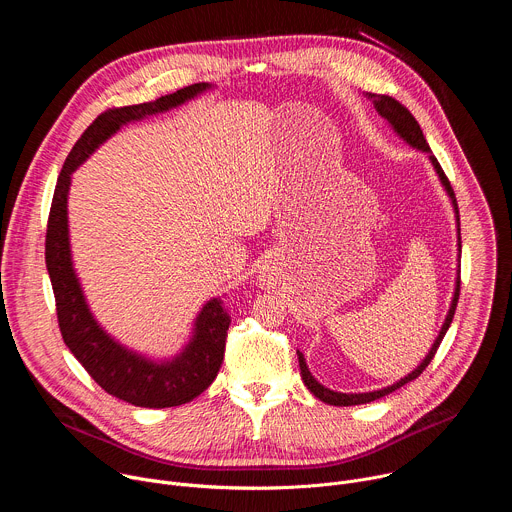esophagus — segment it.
Listing matches in <instances>:
<instances>
[{
  "label": "esophagus",
  "instance_id": "1",
  "mask_svg": "<svg viewBox=\"0 0 512 512\" xmlns=\"http://www.w3.org/2000/svg\"><path fill=\"white\" fill-rule=\"evenodd\" d=\"M279 279H281V277H279V269H277L275 265H265V267L259 271V275H257V283H259L261 287H265V289L275 287Z\"/></svg>",
  "mask_w": 512,
  "mask_h": 512
}]
</instances>
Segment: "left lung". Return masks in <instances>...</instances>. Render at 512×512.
<instances>
[{
    "label": "left lung",
    "mask_w": 512,
    "mask_h": 512,
    "mask_svg": "<svg viewBox=\"0 0 512 512\" xmlns=\"http://www.w3.org/2000/svg\"><path fill=\"white\" fill-rule=\"evenodd\" d=\"M371 97L375 99V107H377V111H379V113H381V115H383V117L393 125V129H395V131H397V133H399V135H401L409 145H413V148H417V150H421V152L429 154V160H431V164H433V168H435L437 176H440L442 184L446 186V190H448V194H450V198H452V202H454L456 216H458L456 221H460V214H458V202H456L454 188H452V184H450L448 176L444 174V170H442L440 162H437V158L431 154L429 145H427V141H425V137H423V131H421L419 123L415 121V117L411 115V111H409L405 105H401L397 99H393V97H387V95H381V97L371 95ZM458 233H460V225H458ZM458 247L462 249V241H460V237H458ZM458 298H460V273H458V281H456V291H454L452 308H450V312H448V316H446V322H444V326H442L440 334H437V338H435V342H433L431 350L427 352V356L423 358V362L419 364V367H417L413 373H409L405 379H401L399 383H395V385H391V387H387V389H381V391H373V393H350V395H346V393H336V391L326 389L324 385H320V383L312 377V373L308 371V364H306V360H304V354H302V352H298V358H300V369H302V379H304L306 387L314 393V397H318L320 401H324V403H328V405H336V407H348V405L371 403V401H377V399H381V397H385V395H389V393H393V391L401 389V387H403V385H407L409 381L417 379V377L427 369V364L433 360V356H435L437 348H440V344H442V340H444V336H446V332H448V328H450V324H452V320H454L456 306H458Z\"/></svg>",
    "instance_id": "left-lung-1"
}]
</instances>
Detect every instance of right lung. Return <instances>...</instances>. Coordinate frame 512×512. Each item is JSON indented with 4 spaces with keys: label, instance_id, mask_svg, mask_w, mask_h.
Instances as JSON below:
<instances>
[{
    "label": "right lung",
    "instance_id": "obj_1",
    "mask_svg": "<svg viewBox=\"0 0 512 512\" xmlns=\"http://www.w3.org/2000/svg\"><path fill=\"white\" fill-rule=\"evenodd\" d=\"M204 89H208L206 83H196L160 97L154 103L113 107L101 113L70 150L60 170L48 214L46 269L54 289L62 340L105 393L135 407H176L190 403L206 391L223 364L231 316L223 306V300H210L196 320L194 338L186 350L170 362H152L123 348L105 334L87 308L83 289L70 261L66 218L70 174L123 123L168 111L196 97Z\"/></svg>",
    "mask_w": 512,
    "mask_h": 512
}]
</instances>
